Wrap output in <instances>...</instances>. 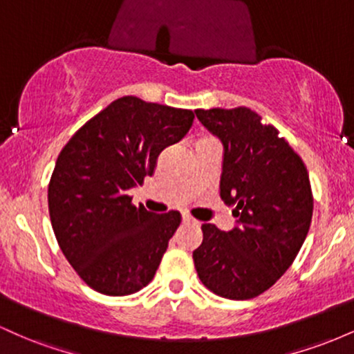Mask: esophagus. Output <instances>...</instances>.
Wrapping results in <instances>:
<instances>
[{"label":"esophagus","mask_w":354,"mask_h":354,"mask_svg":"<svg viewBox=\"0 0 354 354\" xmlns=\"http://www.w3.org/2000/svg\"><path fill=\"white\" fill-rule=\"evenodd\" d=\"M183 223H185V225H193V226L200 225V223H198L194 218H191L189 214H183Z\"/></svg>","instance_id":"1"}]
</instances>
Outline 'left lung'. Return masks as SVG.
<instances>
[{
	"instance_id": "left-lung-1",
	"label": "left lung",
	"mask_w": 354,
	"mask_h": 354,
	"mask_svg": "<svg viewBox=\"0 0 354 354\" xmlns=\"http://www.w3.org/2000/svg\"><path fill=\"white\" fill-rule=\"evenodd\" d=\"M194 113L223 143L219 196L238 218L230 231L201 226L194 268L214 295L251 299L270 290L301 250L313 216L310 176L278 129L250 108Z\"/></svg>"
}]
</instances>
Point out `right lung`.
I'll return each mask as SVG.
<instances>
[{"label": "right lung", "instance_id": "add662e5", "mask_svg": "<svg viewBox=\"0 0 354 354\" xmlns=\"http://www.w3.org/2000/svg\"><path fill=\"white\" fill-rule=\"evenodd\" d=\"M193 120L189 109L123 96L61 149L48 186L53 231L98 293L133 295L154 278L181 214L136 208L128 189L151 176L160 153L181 141Z\"/></svg>", "mask_w": 354, "mask_h": 354}]
</instances>
